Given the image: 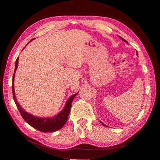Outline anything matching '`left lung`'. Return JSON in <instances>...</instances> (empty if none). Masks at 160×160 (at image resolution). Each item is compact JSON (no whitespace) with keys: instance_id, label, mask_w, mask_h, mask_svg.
Returning <instances> with one entry per match:
<instances>
[{"instance_id":"left-lung-1","label":"left lung","mask_w":160,"mask_h":160,"mask_svg":"<svg viewBox=\"0 0 160 160\" xmlns=\"http://www.w3.org/2000/svg\"><path fill=\"white\" fill-rule=\"evenodd\" d=\"M120 37V39H121V40H123V41H124V42H126L127 44H128V42H127V41H126V40L124 39L123 38H122V37ZM101 123H102V122H101ZM102 123L103 124V126H107L106 125H105V124H104V123Z\"/></svg>"}]
</instances>
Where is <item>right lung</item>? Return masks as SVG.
Segmentation results:
<instances>
[{"instance_id":"1","label":"right lung","mask_w":160,"mask_h":160,"mask_svg":"<svg viewBox=\"0 0 160 160\" xmlns=\"http://www.w3.org/2000/svg\"><path fill=\"white\" fill-rule=\"evenodd\" d=\"M18 58L15 61V72L12 76V95H13V99H14L15 103L17 106L18 109L20 112L22 117L23 118L27 123L29 125H30L32 127H33L35 129L38 130V131L44 132H55L56 131H58L61 128H62L65 123L67 122L68 117L69 113L70 112V109H71V104L75 97L77 95V94H75L72 95L70 98L67 100L66 106H65L64 109L61 111V112L58 113L57 115L51 118H41V117H36L33 115L30 114V113L25 112L22 108L20 104H19L18 102L17 101L16 97L15 95V89H14V78H15V73L16 70H17L18 65Z\"/></svg>"}]
</instances>
